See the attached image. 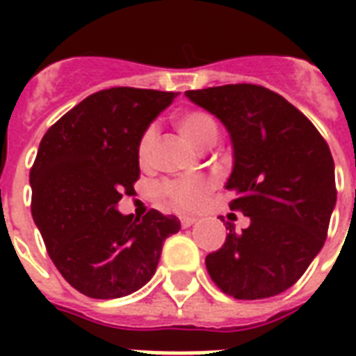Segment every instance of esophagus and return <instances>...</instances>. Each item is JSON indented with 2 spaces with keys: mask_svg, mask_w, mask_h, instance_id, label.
<instances>
[{
  "mask_svg": "<svg viewBox=\"0 0 356 356\" xmlns=\"http://www.w3.org/2000/svg\"><path fill=\"white\" fill-rule=\"evenodd\" d=\"M197 222L194 216H181V225L183 227H190V225H194V223Z\"/></svg>",
  "mask_w": 356,
  "mask_h": 356,
  "instance_id": "1",
  "label": "esophagus"
}]
</instances>
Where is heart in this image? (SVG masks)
I'll return each instance as SVG.
<instances>
[{"label": "heart", "mask_w": 356, "mask_h": 356, "mask_svg": "<svg viewBox=\"0 0 356 356\" xmlns=\"http://www.w3.org/2000/svg\"><path fill=\"white\" fill-rule=\"evenodd\" d=\"M173 123L197 147H211L216 144L220 129H218L216 118L207 111H201V108L181 111L173 116ZM155 140L156 131L153 125L144 129V133L140 134L138 145H136V159L140 166H147L151 162ZM207 192H209V183L201 177L173 179L162 184V195L166 197L168 203H172L181 211L197 209Z\"/></svg>", "instance_id": "obj_1"}]
</instances>
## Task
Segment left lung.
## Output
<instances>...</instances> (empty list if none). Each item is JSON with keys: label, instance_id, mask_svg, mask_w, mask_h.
<instances>
[{"label": "left lung", "instance_id": "8db88e82", "mask_svg": "<svg viewBox=\"0 0 356 356\" xmlns=\"http://www.w3.org/2000/svg\"><path fill=\"white\" fill-rule=\"evenodd\" d=\"M184 96L227 129L229 207L249 218L242 233L229 223L225 243L207 254L209 275L236 299L284 292L325 243L337 205L329 145L303 113L264 86H212Z\"/></svg>", "mask_w": 356, "mask_h": 356}]
</instances>
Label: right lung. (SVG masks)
I'll use <instances>...</instances> for the list:
<instances>
[{
  "label": "right lung",
  "mask_w": 356,
  "mask_h": 356,
  "mask_svg": "<svg viewBox=\"0 0 356 356\" xmlns=\"http://www.w3.org/2000/svg\"><path fill=\"white\" fill-rule=\"evenodd\" d=\"M175 92L108 88L92 94L47 129L31 168V212L66 281L94 299L123 298L155 275L162 243L181 229L175 216L122 214L140 164V134Z\"/></svg>",
  "instance_id": "right-lung-1"
}]
</instances>
